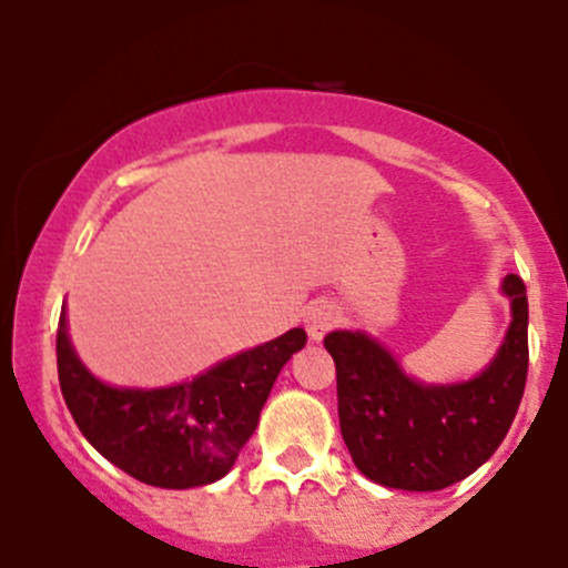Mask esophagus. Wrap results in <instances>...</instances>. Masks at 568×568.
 <instances>
[{
    "label": "esophagus",
    "instance_id": "esophagus-1",
    "mask_svg": "<svg viewBox=\"0 0 568 568\" xmlns=\"http://www.w3.org/2000/svg\"><path fill=\"white\" fill-rule=\"evenodd\" d=\"M336 323H338L336 304L321 298V302H312L310 306H306L304 325H306V334H310V338H315V342H321V338L328 334Z\"/></svg>",
    "mask_w": 568,
    "mask_h": 568
}]
</instances>
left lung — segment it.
<instances>
[{
    "label": "left lung",
    "mask_w": 568,
    "mask_h": 568,
    "mask_svg": "<svg viewBox=\"0 0 568 568\" xmlns=\"http://www.w3.org/2000/svg\"><path fill=\"white\" fill-rule=\"evenodd\" d=\"M513 323L491 366L470 382L435 387L408 379L395 357L366 334L323 338L336 363L338 425L366 478L403 491L459 484L499 448L518 414L529 374V302L507 275Z\"/></svg>",
    "instance_id": "1"
}]
</instances>
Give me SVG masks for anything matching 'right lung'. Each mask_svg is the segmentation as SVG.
<instances>
[{
  "label": "right lung",
  "instance_id": "right-lung-1",
  "mask_svg": "<svg viewBox=\"0 0 568 568\" xmlns=\"http://www.w3.org/2000/svg\"><path fill=\"white\" fill-rule=\"evenodd\" d=\"M304 342V328H293L192 382L165 389H116L88 374L71 349L61 315L58 382L77 427L98 454L141 484L194 488L232 470L280 368Z\"/></svg>",
  "mask_w": 568,
  "mask_h": 568
}]
</instances>
